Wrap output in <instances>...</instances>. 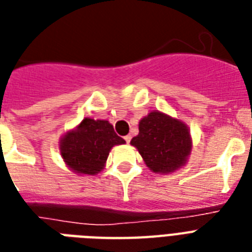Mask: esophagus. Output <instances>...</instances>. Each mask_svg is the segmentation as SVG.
Masks as SVG:
<instances>
[{
	"mask_svg": "<svg viewBox=\"0 0 252 252\" xmlns=\"http://www.w3.org/2000/svg\"><path fill=\"white\" fill-rule=\"evenodd\" d=\"M125 140H126V142H127V143H128V142L131 140V136H130V135H126V136H125Z\"/></svg>",
	"mask_w": 252,
	"mask_h": 252,
	"instance_id": "esophagus-1",
	"label": "esophagus"
}]
</instances>
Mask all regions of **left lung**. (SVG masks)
<instances>
[{"label": "left lung", "mask_w": 252, "mask_h": 252, "mask_svg": "<svg viewBox=\"0 0 252 252\" xmlns=\"http://www.w3.org/2000/svg\"><path fill=\"white\" fill-rule=\"evenodd\" d=\"M150 171L160 175L183 168L192 153L190 130L183 121L153 110L139 121V134L130 142Z\"/></svg>", "instance_id": "8db88e82"}]
</instances>
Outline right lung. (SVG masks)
Wrapping results in <instances>:
<instances>
[{
  "label": "right lung",
  "instance_id": "1",
  "mask_svg": "<svg viewBox=\"0 0 252 252\" xmlns=\"http://www.w3.org/2000/svg\"><path fill=\"white\" fill-rule=\"evenodd\" d=\"M125 143L109 121L87 117L60 138L59 150L72 172L93 176L105 168L110 150Z\"/></svg>",
  "mask_w": 252,
  "mask_h": 252
}]
</instances>
